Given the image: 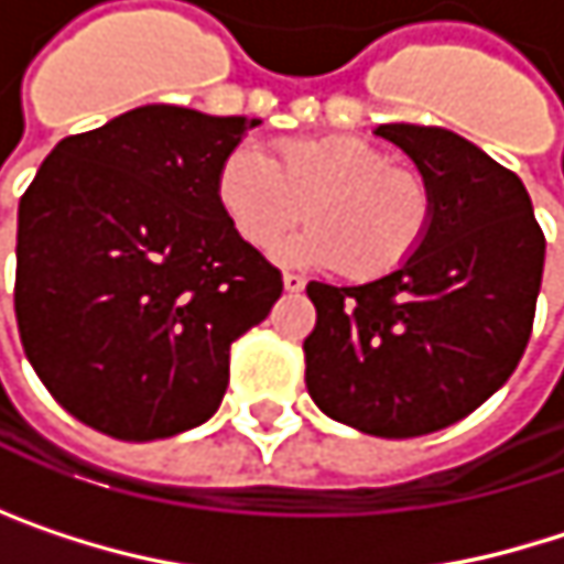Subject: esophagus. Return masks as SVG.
<instances>
[{"instance_id": "obj_1", "label": "esophagus", "mask_w": 564, "mask_h": 564, "mask_svg": "<svg viewBox=\"0 0 564 564\" xmlns=\"http://www.w3.org/2000/svg\"><path fill=\"white\" fill-rule=\"evenodd\" d=\"M303 286H306V281H303L300 274H290V271L283 274V290H286V293H300Z\"/></svg>"}]
</instances>
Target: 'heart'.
Here are the masks:
<instances>
[{
    "instance_id": "1",
    "label": "heart",
    "mask_w": 564,
    "mask_h": 564,
    "mask_svg": "<svg viewBox=\"0 0 564 564\" xmlns=\"http://www.w3.org/2000/svg\"><path fill=\"white\" fill-rule=\"evenodd\" d=\"M215 198L235 235L254 251H274L306 208L313 225L281 258L343 268L352 281H376L408 264L434 215L427 178L356 137L283 140L274 160L238 143L218 163Z\"/></svg>"
}]
</instances>
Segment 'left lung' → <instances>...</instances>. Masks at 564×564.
<instances>
[{"label": "left lung", "mask_w": 564, "mask_h": 564, "mask_svg": "<svg viewBox=\"0 0 564 564\" xmlns=\"http://www.w3.org/2000/svg\"><path fill=\"white\" fill-rule=\"evenodd\" d=\"M434 195L398 271L362 286L306 283V389L323 414L376 437H421L477 411L519 366L545 235L522 178L444 127L382 123Z\"/></svg>", "instance_id": "8db88e82"}]
</instances>
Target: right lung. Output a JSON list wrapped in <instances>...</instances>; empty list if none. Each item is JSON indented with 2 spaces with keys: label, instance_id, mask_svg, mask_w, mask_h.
<instances>
[{
  "label": "right lung",
  "instance_id": "1",
  "mask_svg": "<svg viewBox=\"0 0 564 564\" xmlns=\"http://www.w3.org/2000/svg\"><path fill=\"white\" fill-rule=\"evenodd\" d=\"M261 120L147 104L64 137L19 202L15 319L55 401L117 441L205 424L231 343L281 296L215 172Z\"/></svg>",
  "mask_w": 564,
  "mask_h": 564
}]
</instances>
